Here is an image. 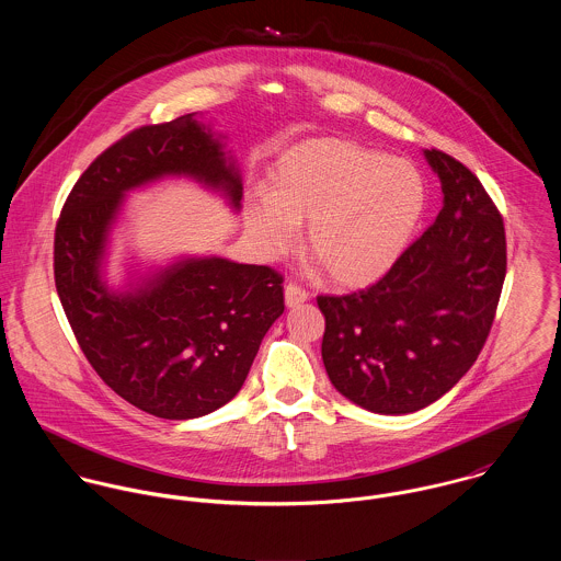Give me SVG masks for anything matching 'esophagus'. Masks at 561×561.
Here are the masks:
<instances>
[{
  "mask_svg": "<svg viewBox=\"0 0 561 561\" xmlns=\"http://www.w3.org/2000/svg\"><path fill=\"white\" fill-rule=\"evenodd\" d=\"M307 300H309V291H307V289H302V287L296 285V283L285 285V305H287L289 309L300 307V305H305Z\"/></svg>",
  "mask_w": 561,
  "mask_h": 561,
  "instance_id": "esophagus-1",
  "label": "esophagus"
}]
</instances>
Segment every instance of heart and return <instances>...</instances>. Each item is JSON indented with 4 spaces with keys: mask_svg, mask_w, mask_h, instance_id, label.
I'll return each mask as SVG.
<instances>
[{
    "mask_svg": "<svg viewBox=\"0 0 561 561\" xmlns=\"http://www.w3.org/2000/svg\"><path fill=\"white\" fill-rule=\"evenodd\" d=\"M425 209L419 170L341 138H309L272 168L270 192L252 196L245 231L274 259L307 222V252L343 287H363L391 270Z\"/></svg>",
    "mask_w": 561,
    "mask_h": 561,
    "instance_id": "b5f03b06",
    "label": "heart"
}]
</instances>
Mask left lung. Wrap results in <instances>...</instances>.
<instances>
[{
	"mask_svg": "<svg viewBox=\"0 0 561 561\" xmlns=\"http://www.w3.org/2000/svg\"><path fill=\"white\" fill-rule=\"evenodd\" d=\"M443 209L371 287L320 296L321 358L332 387L380 414L416 412L451 391L480 356L505 280L503 218L480 179L423 151Z\"/></svg>",
	"mask_w": 561,
	"mask_h": 561,
	"instance_id": "8db88e82",
	"label": "left lung"
}]
</instances>
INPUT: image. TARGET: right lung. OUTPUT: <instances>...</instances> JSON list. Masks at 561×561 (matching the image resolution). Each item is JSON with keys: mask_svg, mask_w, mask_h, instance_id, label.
<instances>
[{"mask_svg": "<svg viewBox=\"0 0 561 561\" xmlns=\"http://www.w3.org/2000/svg\"><path fill=\"white\" fill-rule=\"evenodd\" d=\"M220 138L194 114L127 134L85 168L56 227V289L81 352L114 393L160 419L233 400L285 311L278 272L222 256H181L125 291L103 278L127 192L187 176L240 209V168Z\"/></svg>", "mask_w": 561, "mask_h": 561, "instance_id": "obj_1", "label": "right lung"}]
</instances>
